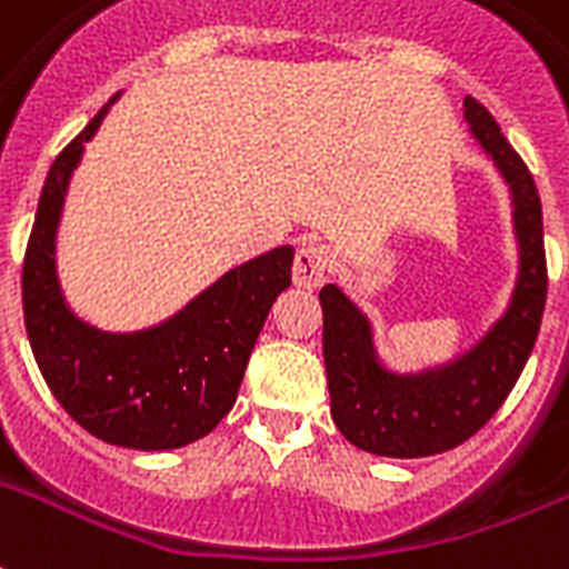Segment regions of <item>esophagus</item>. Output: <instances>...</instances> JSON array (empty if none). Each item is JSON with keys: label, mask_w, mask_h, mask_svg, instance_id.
<instances>
[{"label": "esophagus", "mask_w": 569, "mask_h": 569, "mask_svg": "<svg viewBox=\"0 0 569 569\" xmlns=\"http://www.w3.org/2000/svg\"><path fill=\"white\" fill-rule=\"evenodd\" d=\"M331 268V256L328 247L322 243H305L296 252V262H292V280L298 289H319L326 283V273Z\"/></svg>", "instance_id": "1"}]
</instances>
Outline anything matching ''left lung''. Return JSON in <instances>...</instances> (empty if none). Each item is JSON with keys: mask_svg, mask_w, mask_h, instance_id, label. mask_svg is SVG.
<instances>
[{"mask_svg": "<svg viewBox=\"0 0 569 569\" xmlns=\"http://www.w3.org/2000/svg\"><path fill=\"white\" fill-rule=\"evenodd\" d=\"M465 120L512 199L519 277L503 317L452 361L401 373L382 365L370 319L340 286L319 292L331 419L349 443L373 456H437L477 435L507 401L540 331L549 286L540 196L528 166L473 96L465 99Z\"/></svg>", "mask_w": 569, "mask_h": 569, "instance_id": "obj_1", "label": "left lung"}]
</instances>
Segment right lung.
I'll list each match as a JSON object with an SVG mask.
<instances>
[{
  "mask_svg": "<svg viewBox=\"0 0 569 569\" xmlns=\"http://www.w3.org/2000/svg\"><path fill=\"white\" fill-rule=\"evenodd\" d=\"M117 99L50 166L23 259V319L38 370L74 422L104 443L159 452L201 440L234 407L268 310L292 283L296 247L231 268L159 326L83 322L62 296L57 231L83 147Z\"/></svg>",
  "mask_w": 569,
  "mask_h": 569,
  "instance_id": "add662e5",
  "label": "right lung"
}]
</instances>
